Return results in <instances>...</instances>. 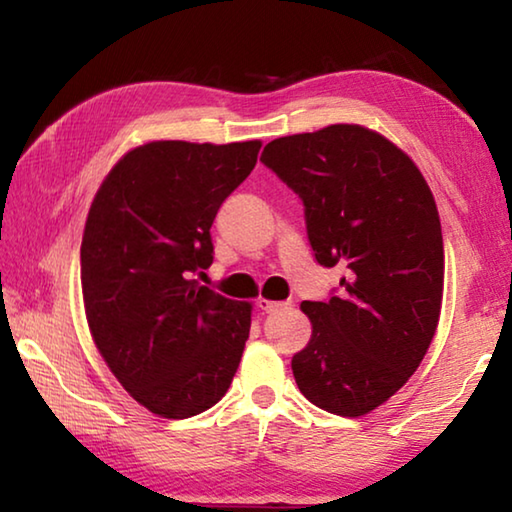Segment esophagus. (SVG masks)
Masks as SVG:
<instances>
[{"instance_id":"34e87169","label":"esophagus","mask_w":512,"mask_h":512,"mask_svg":"<svg viewBox=\"0 0 512 512\" xmlns=\"http://www.w3.org/2000/svg\"><path fill=\"white\" fill-rule=\"evenodd\" d=\"M257 307L262 309V311H266V314H273V311H280V309L291 307V302H277V300L259 298V300H257Z\"/></svg>"}]
</instances>
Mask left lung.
I'll return each instance as SVG.
<instances>
[{
	"label": "left lung",
	"instance_id": "left-lung-1",
	"mask_svg": "<svg viewBox=\"0 0 512 512\" xmlns=\"http://www.w3.org/2000/svg\"><path fill=\"white\" fill-rule=\"evenodd\" d=\"M259 160L305 205L316 262L345 268L339 291L300 305L314 334L293 377L318 409L357 418L400 391L436 334L445 277L436 201L409 155L363 126L280 137Z\"/></svg>",
	"mask_w": 512,
	"mask_h": 512
}]
</instances>
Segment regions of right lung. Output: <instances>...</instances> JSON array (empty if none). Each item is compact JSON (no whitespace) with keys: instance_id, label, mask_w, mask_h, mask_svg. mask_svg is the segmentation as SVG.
<instances>
[{"instance_id":"add662e5","label":"right lung","mask_w":512,"mask_h":512,"mask_svg":"<svg viewBox=\"0 0 512 512\" xmlns=\"http://www.w3.org/2000/svg\"><path fill=\"white\" fill-rule=\"evenodd\" d=\"M259 146H137L92 201L81 244L92 339L119 384L162 418L214 406L244 354L250 305L194 275L212 264L216 212L255 169Z\"/></svg>"}]
</instances>
